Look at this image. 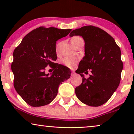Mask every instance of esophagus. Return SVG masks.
Returning a JSON list of instances; mask_svg holds the SVG:
<instances>
[{
	"label": "esophagus",
	"mask_w": 134,
	"mask_h": 134,
	"mask_svg": "<svg viewBox=\"0 0 134 134\" xmlns=\"http://www.w3.org/2000/svg\"><path fill=\"white\" fill-rule=\"evenodd\" d=\"M74 75H76V72L74 71H72V73H71V76H74Z\"/></svg>",
	"instance_id": "1"
}]
</instances>
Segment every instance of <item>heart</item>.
<instances>
[{"label": "heart", "mask_w": 134, "mask_h": 134, "mask_svg": "<svg viewBox=\"0 0 134 134\" xmlns=\"http://www.w3.org/2000/svg\"><path fill=\"white\" fill-rule=\"evenodd\" d=\"M79 38H81V37H74L72 38L71 42L76 41ZM60 42H58V44L56 45V52L57 53L59 51V48H60ZM78 58L76 57H65L63 59L62 61V63L63 65H64L65 66H66L70 69H72L76 66L77 63L78 62Z\"/></svg>", "instance_id": "b5f03b06"}]
</instances>
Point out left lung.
Wrapping results in <instances>:
<instances>
[{"label":"left lung","instance_id":"obj_1","mask_svg":"<svg viewBox=\"0 0 134 134\" xmlns=\"http://www.w3.org/2000/svg\"><path fill=\"white\" fill-rule=\"evenodd\" d=\"M76 35L85 42V55L76 71L82 77V83L75 89L76 96L88 106H101L110 98L121 81V49L115 40L98 27L85 26L70 34V37ZM88 69L92 74L86 79L82 73L87 74Z\"/></svg>","mask_w":134,"mask_h":134}]
</instances>
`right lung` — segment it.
Here are the masks:
<instances>
[{"label":"right lung","mask_w":134,"mask_h":134,"mask_svg":"<svg viewBox=\"0 0 134 134\" xmlns=\"http://www.w3.org/2000/svg\"><path fill=\"white\" fill-rule=\"evenodd\" d=\"M71 31L41 26L25 36L15 49L11 65L13 85L29 105L39 107L51 103L60 84L70 77L69 68L54 62L57 58L56 42ZM47 65L54 70L50 76L44 72Z\"/></svg>","instance_id":"obj_1"}]
</instances>
